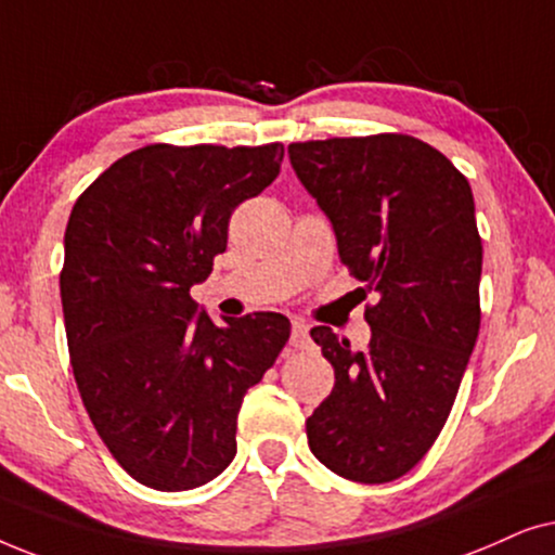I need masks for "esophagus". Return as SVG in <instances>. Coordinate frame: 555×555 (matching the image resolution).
<instances>
[{"label":"esophagus","instance_id":"34e87169","mask_svg":"<svg viewBox=\"0 0 555 555\" xmlns=\"http://www.w3.org/2000/svg\"><path fill=\"white\" fill-rule=\"evenodd\" d=\"M312 343V337H309V327L301 320H294L292 322V347H297V350H305Z\"/></svg>","mask_w":555,"mask_h":555}]
</instances>
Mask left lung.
<instances>
[{
  "label": "left lung",
  "instance_id": "obj_1",
  "mask_svg": "<svg viewBox=\"0 0 555 555\" xmlns=\"http://www.w3.org/2000/svg\"><path fill=\"white\" fill-rule=\"evenodd\" d=\"M330 218L343 261L375 294L371 345L314 327L335 388L307 418L312 454L335 475L380 485L416 467L452 411L479 335L482 238L475 197L444 154L405 134L289 144Z\"/></svg>",
  "mask_w": 555,
  "mask_h": 555
}]
</instances>
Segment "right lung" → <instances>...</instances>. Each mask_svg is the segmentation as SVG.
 <instances>
[{
	"mask_svg": "<svg viewBox=\"0 0 555 555\" xmlns=\"http://www.w3.org/2000/svg\"><path fill=\"white\" fill-rule=\"evenodd\" d=\"M284 144H150L73 205L61 299L70 365L95 431L152 490L216 479L235 456L243 396L289 339L284 314L197 312L228 220L276 180Z\"/></svg>",
	"mask_w": 555,
	"mask_h": 555,
	"instance_id": "add662e5",
	"label": "right lung"
}]
</instances>
